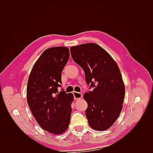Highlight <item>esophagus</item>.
I'll return each instance as SVG.
<instances>
[{"instance_id":"34e87169","label":"esophagus","mask_w":153,"mask_h":153,"mask_svg":"<svg viewBox=\"0 0 153 153\" xmlns=\"http://www.w3.org/2000/svg\"><path fill=\"white\" fill-rule=\"evenodd\" d=\"M73 96H74V98L75 100H78V99H80L82 97V94L80 93V92H75L74 91L73 92Z\"/></svg>"}]
</instances>
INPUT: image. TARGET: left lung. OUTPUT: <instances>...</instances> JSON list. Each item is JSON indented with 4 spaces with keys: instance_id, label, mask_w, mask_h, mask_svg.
Listing matches in <instances>:
<instances>
[{
    "instance_id": "left-lung-1",
    "label": "left lung",
    "mask_w": 153,
    "mask_h": 153,
    "mask_svg": "<svg viewBox=\"0 0 153 153\" xmlns=\"http://www.w3.org/2000/svg\"><path fill=\"white\" fill-rule=\"evenodd\" d=\"M70 52L92 88L84 95L88 123L93 129L105 131L112 126L123 108L125 86L120 69L110 54L96 43L72 47Z\"/></svg>"
}]
</instances>
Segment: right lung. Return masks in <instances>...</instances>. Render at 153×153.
Listing matches in <instances>:
<instances>
[{
	"label": "right lung",
	"instance_id": "right-lung-1",
	"mask_svg": "<svg viewBox=\"0 0 153 153\" xmlns=\"http://www.w3.org/2000/svg\"><path fill=\"white\" fill-rule=\"evenodd\" d=\"M69 57L67 47L45 50L34 64L27 83V103L34 117L44 130L57 135L68 129L74 100L73 94L58 91Z\"/></svg>",
	"mask_w": 153,
	"mask_h": 153
}]
</instances>
